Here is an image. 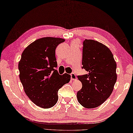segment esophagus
I'll list each match as a JSON object with an SVG mask.
<instances>
[{
	"mask_svg": "<svg viewBox=\"0 0 133 133\" xmlns=\"http://www.w3.org/2000/svg\"><path fill=\"white\" fill-rule=\"evenodd\" d=\"M70 76H71V79L72 80H76L77 79V77H76V74L74 73H71Z\"/></svg>",
	"mask_w": 133,
	"mask_h": 133,
	"instance_id": "1",
	"label": "esophagus"
}]
</instances>
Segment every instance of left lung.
Listing matches in <instances>:
<instances>
[{
	"label": "left lung",
	"mask_w": 133,
	"mask_h": 133,
	"mask_svg": "<svg viewBox=\"0 0 133 133\" xmlns=\"http://www.w3.org/2000/svg\"><path fill=\"white\" fill-rule=\"evenodd\" d=\"M82 51V68L88 73L77 76L82 87L77 97L84 107L94 108L111 95L117 80V65L111 51L98 41L85 39Z\"/></svg>",
	"instance_id": "1"
}]
</instances>
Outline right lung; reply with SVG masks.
<instances>
[{
    "label": "right lung",
    "mask_w": 133,
    "mask_h": 133,
    "mask_svg": "<svg viewBox=\"0 0 133 133\" xmlns=\"http://www.w3.org/2000/svg\"><path fill=\"white\" fill-rule=\"evenodd\" d=\"M64 41L58 38H40L29 44L21 55L18 63L21 82L29 98L41 108L55 105L59 90L70 81V74L60 75L55 69V50Z\"/></svg>",
    "instance_id": "1"
}]
</instances>
